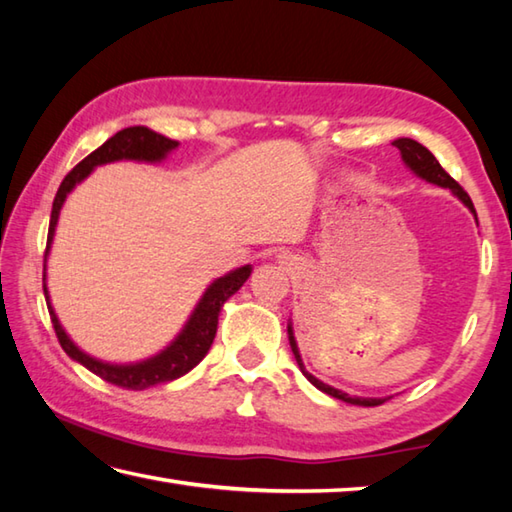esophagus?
<instances>
[{
    "label": "esophagus",
    "instance_id": "1",
    "mask_svg": "<svg viewBox=\"0 0 512 512\" xmlns=\"http://www.w3.org/2000/svg\"><path fill=\"white\" fill-rule=\"evenodd\" d=\"M282 264H289V262H287V259H284V262H282Z\"/></svg>",
    "mask_w": 512,
    "mask_h": 512
}]
</instances>
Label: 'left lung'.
<instances>
[{
  "label": "left lung",
  "mask_w": 512,
  "mask_h": 512,
  "mask_svg": "<svg viewBox=\"0 0 512 512\" xmlns=\"http://www.w3.org/2000/svg\"><path fill=\"white\" fill-rule=\"evenodd\" d=\"M393 146H397V149H400L404 164L415 173V176H420V178L427 180V183H433V185H438V187L452 189V194L458 198V201H463V205L470 207V212L476 216V210H474V205H472V198L467 196L465 189H463L461 185H458L456 180H454L452 176H449V173H447L443 167H440V162H438L436 158H433V153L427 149V146H422L420 142L411 140V137H400V140L393 142ZM289 343H291L293 357H296L298 366H300V370H302V375H305V377L311 381V384H314V386L318 388V391L332 395V397H336V400H341V402L357 404V406H379V404H384V402L388 400V397H352V395H348V393L339 391V388H332V386L323 384V381L316 379L314 375H311V372L305 370V363H302V359H300L296 339H293V329H291V325H289Z\"/></svg>",
  "instance_id": "8db88e82"
}]
</instances>
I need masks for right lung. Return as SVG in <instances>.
<instances>
[{
	"label": "right lung",
	"mask_w": 512,
	"mask_h": 512,
	"mask_svg": "<svg viewBox=\"0 0 512 512\" xmlns=\"http://www.w3.org/2000/svg\"><path fill=\"white\" fill-rule=\"evenodd\" d=\"M176 146H178L176 140H169V137L155 133L151 128L131 126L112 135L110 140L103 142L97 151H92L88 158L76 164V167L67 173L63 183H60L54 198V207H51L45 262H47L51 241H54L58 214L63 210L67 194L72 192L81 180L88 178L94 167H99V164H108V162H117V160L160 162L167 158V153H171ZM250 271H253V266L246 264L241 268H235V271H230L228 275L219 277V280H214L210 287L205 289L203 298L198 300V305L192 311V316H189L183 332L171 341V345H167V348L151 359L126 363V366L99 361L90 357V354H85L81 348H76L74 341L69 339L67 332L63 329V325L58 323V316L54 314V307H51L49 302V291L45 284L47 275H42V289H45L51 325H54L58 343L63 345L67 357L79 361L81 366L94 372V375L101 377L103 381H108V384L128 388V391H144V388H151L155 384H164V381H173L187 375L189 370L203 361L207 350L212 348V341L216 336V325H219L221 307L225 305V300L235 296V293L244 287V282L250 277Z\"/></svg>",
	"instance_id": "add662e5"
}]
</instances>
